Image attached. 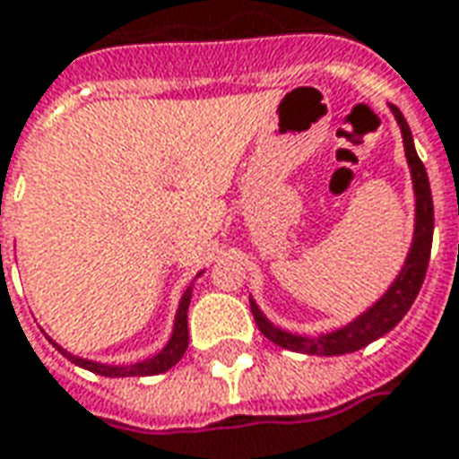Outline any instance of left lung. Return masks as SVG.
<instances>
[{
    "instance_id": "8db88e82",
    "label": "left lung",
    "mask_w": 459,
    "mask_h": 459,
    "mask_svg": "<svg viewBox=\"0 0 459 459\" xmlns=\"http://www.w3.org/2000/svg\"><path fill=\"white\" fill-rule=\"evenodd\" d=\"M390 111H393L397 126H400V134H403V149H405V161H408L412 194H415V223H412V240H410L408 255L393 278V283L387 285L385 293L377 298L373 306L365 307L363 313H358L351 323H345L341 328L318 333V335L293 333V330L275 325L251 296L253 318L258 323L261 333L285 351L306 352V355H345V352L360 351V348L370 345L395 328L418 298L420 285L425 281V271H428V261H430L432 229H435L430 181H428V171L420 161L418 152H415V141H412L408 121L397 107H390Z\"/></svg>"
}]
</instances>
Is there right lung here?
<instances>
[{
    "instance_id": "obj_1",
    "label": "right lung",
    "mask_w": 459,
    "mask_h": 459,
    "mask_svg": "<svg viewBox=\"0 0 459 459\" xmlns=\"http://www.w3.org/2000/svg\"><path fill=\"white\" fill-rule=\"evenodd\" d=\"M204 271L196 275L201 278ZM196 278L188 283V288L184 290V296L178 300V310H176L174 318V328H171V335L169 341L163 345L161 351L153 352L149 358H143L139 363H129V365H111V363H99V360H89V358H82V355H74L66 348H62L56 341H51V345L56 351L62 352L64 358H69L74 365L84 368V370H91L96 375H104V377H146V375H159L171 370L181 358H184L186 348H188V306H191V296H194V285H196Z\"/></svg>"
}]
</instances>
